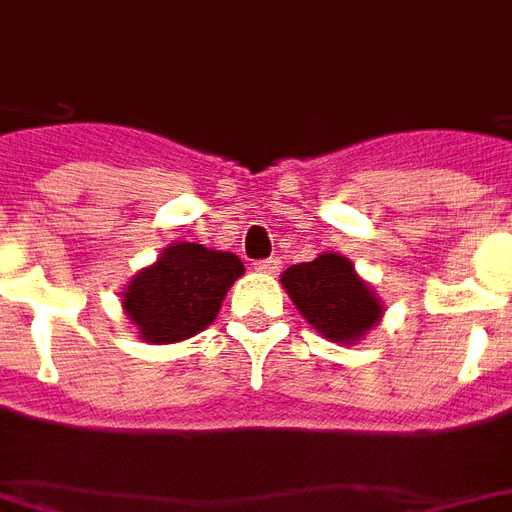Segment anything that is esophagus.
I'll list each match as a JSON object with an SVG mask.
<instances>
[{"instance_id": "esophagus-1", "label": "esophagus", "mask_w": 512, "mask_h": 512, "mask_svg": "<svg viewBox=\"0 0 512 512\" xmlns=\"http://www.w3.org/2000/svg\"><path fill=\"white\" fill-rule=\"evenodd\" d=\"M281 268L279 257H265V260H255V271L263 273H276Z\"/></svg>"}]
</instances>
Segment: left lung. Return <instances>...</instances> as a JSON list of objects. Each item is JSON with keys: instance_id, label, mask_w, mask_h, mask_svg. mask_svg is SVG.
Here are the masks:
<instances>
[{"instance_id": "1", "label": "left lung", "mask_w": 512, "mask_h": 512, "mask_svg": "<svg viewBox=\"0 0 512 512\" xmlns=\"http://www.w3.org/2000/svg\"><path fill=\"white\" fill-rule=\"evenodd\" d=\"M281 284L297 311L335 342L358 340L382 316V305L372 289L358 279L350 260L335 252L292 265L281 276Z\"/></svg>"}]
</instances>
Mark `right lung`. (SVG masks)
<instances>
[{
    "mask_svg": "<svg viewBox=\"0 0 512 512\" xmlns=\"http://www.w3.org/2000/svg\"><path fill=\"white\" fill-rule=\"evenodd\" d=\"M244 273L231 252L177 241L151 268L140 271L124 292V311L148 342L193 337L215 321L225 292Z\"/></svg>",
    "mask_w": 512,
    "mask_h": 512,
    "instance_id": "1",
    "label": "right lung"
}]
</instances>
